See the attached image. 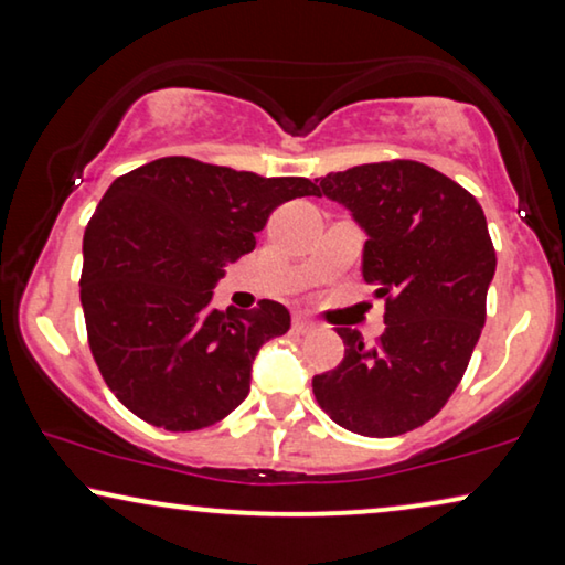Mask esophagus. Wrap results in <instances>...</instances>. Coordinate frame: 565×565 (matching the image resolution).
Segmentation results:
<instances>
[{"mask_svg": "<svg viewBox=\"0 0 565 565\" xmlns=\"http://www.w3.org/2000/svg\"><path fill=\"white\" fill-rule=\"evenodd\" d=\"M294 330H297V332H312L315 322L307 320V317H294Z\"/></svg>", "mask_w": 565, "mask_h": 565, "instance_id": "obj_1", "label": "esophagus"}]
</instances>
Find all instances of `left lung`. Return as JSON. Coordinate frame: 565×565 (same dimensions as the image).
Wrapping results in <instances>:
<instances>
[{"label": "left lung", "mask_w": 565, "mask_h": 565, "mask_svg": "<svg viewBox=\"0 0 565 565\" xmlns=\"http://www.w3.org/2000/svg\"><path fill=\"white\" fill-rule=\"evenodd\" d=\"M320 189L369 233L363 279L386 301V330L365 345L338 328L345 359L312 379L315 399L345 430L394 438L438 415L463 379L487 322L494 243L476 196L419 161L353 166Z\"/></svg>", "instance_id": "1"}]
</instances>
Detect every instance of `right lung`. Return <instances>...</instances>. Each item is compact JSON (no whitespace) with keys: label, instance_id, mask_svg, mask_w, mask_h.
<instances>
[{"label":"right lung","instance_id":"1","mask_svg":"<svg viewBox=\"0 0 565 565\" xmlns=\"http://www.w3.org/2000/svg\"><path fill=\"white\" fill-rule=\"evenodd\" d=\"M320 194L301 177L169 156L117 177L84 233L82 307L94 363L117 399L148 425L202 430L250 392L266 340L289 309H212L225 264L256 248L276 206Z\"/></svg>","mask_w":565,"mask_h":565}]
</instances>
